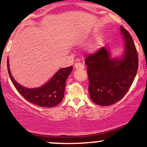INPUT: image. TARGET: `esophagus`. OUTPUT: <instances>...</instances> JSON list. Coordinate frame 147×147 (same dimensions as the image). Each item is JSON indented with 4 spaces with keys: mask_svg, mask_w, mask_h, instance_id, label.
<instances>
[{
    "mask_svg": "<svg viewBox=\"0 0 147 147\" xmlns=\"http://www.w3.org/2000/svg\"><path fill=\"white\" fill-rule=\"evenodd\" d=\"M74 68H75V69H77V70H83V69L84 68V65L82 63H77L75 64V65H74Z\"/></svg>",
    "mask_w": 147,
    "mask_h": 147,
    "instance_id": "obj_1",
    "label": "esophagus"
}]
</instances>
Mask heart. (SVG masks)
<instances>
[{"mask_svg":"<svg viewBox=\"0 0 147 147\" xmlns=\"http://www.w3.org/2000/svg\"><path fill=\"white\" fill-rule=\"evenodd\" d=\"M94 49H95V46H92V48H91V50H93Z\"/></svg>","mask_w":147,"mask_h":147,"instance_id":"obj_1","label":"heart"}]
</instances>
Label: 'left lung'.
I'll use <instances>...</instances> for the list:
<instances>
[{"instance_id": "1", "label": "left lung", "mask_w": 147, "mask_h": 147, "mask_svg": "<svg viewBox=\"0 0 147 147\" xmlns=\"http://www.w3.org/2000/svg\"><path fill=\"white\" fill-rule=\"evenodd\" d=\"M120 30L124 42L122 55L113 58L104 46L85 60L90 99L99 106H110L120 100L137 74L138 57L134 42L127 30L122 26Z\"/></svg>"}]
</instances>
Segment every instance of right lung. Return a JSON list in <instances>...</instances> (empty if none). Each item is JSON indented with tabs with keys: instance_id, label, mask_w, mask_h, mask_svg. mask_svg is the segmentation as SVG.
I'll list each match as a JSON object with an SVG mask.
<instances>
[{
	"instance_id": "obj_1",
	"label": "right lung",
	"mask_w": 147,
	"mask_h": 147,
	"mask_svg": "<svg viewBox=\"0 0 147 147\" xmlns=\"http://www.w3.org/2000/svg\"><path fill=\"white\" fill-rule=\"evenodd\" d=\"M7 70L14 87L26 100L41 107L51 108L57 106L63 100L65 82L71 73L72 66L59 69L48 82L34 88H25L16 82L10 71L8 59Z\"/></svg>"
}]
</instances>
